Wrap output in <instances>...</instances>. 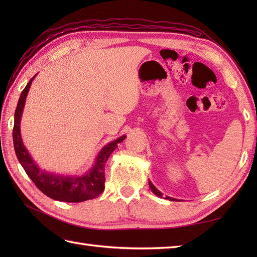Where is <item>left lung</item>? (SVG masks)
I'll return each instance as SVG.
<instances>
[{"label":"left lung","instance_id":"left-lung-1","mask_svg":"<svg viewBox=\"0 0 257 257\" xmlns=\"http://www.w3.org/2000/svg\"><path fill=\"white\" fill-rule=\"evenodd\" d=\"M149 187H150V189H151V191L152 192H154L156 195H158L159 196V198H163L162 196V193L160 192L159 190H158L154 184H152V182L151 181H149ZM165 198L167 199V200H170V201H177V199H173V198H171V196H165Z\"/></svg>","mask_w":257,"mask_h":257}]
</instances>
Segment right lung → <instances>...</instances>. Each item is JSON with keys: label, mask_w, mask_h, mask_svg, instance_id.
<instances>
[{"label": "right lung", "mask_w": 257, "mask_h": 257, "mask_svg": "<svg viewBox=\"0 0 257 257\" xmlns=\"http://www.w3.org/2000/svg\"><path fill=\"white\" fill-rule=\"evenodd\" d=\"M35 76L32 77L24 90L22 91L18 107L15 109L13 143L16 157H18L22 167L24 168L26 174L31 178L36 187L51 199L62 202H83L95 199L105 189V165L108 158L117 148L118 144L124 140L125 136H121L102 147V149L96 157L94 165L81 176H63V174L42 170L33 160L21 137L22 113H23L25 106L26 96L29 94L32 81L35 78Z\"/></svg>", "instance_id": "1"}]
</instances>
